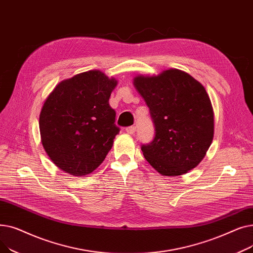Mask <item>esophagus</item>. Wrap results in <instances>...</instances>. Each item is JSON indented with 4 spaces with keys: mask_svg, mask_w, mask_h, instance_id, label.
<instances>
[{
    "mask_svg": "<svg viewBox=\"0 0 253 253\" xmlns=\"http://www.w3.org/2000/svg\"><path fill=\"white\" fill-rule=\"evenodd\" d=\"M136 131V127L135 126H130V127H127L126 128V132L128 134H134Z\"/></svg>",
    "mask_w": 253,
    "mask_h": 253,
    "instance_id": "obj_1",
    "label": "esophagus"
}]
</instances>
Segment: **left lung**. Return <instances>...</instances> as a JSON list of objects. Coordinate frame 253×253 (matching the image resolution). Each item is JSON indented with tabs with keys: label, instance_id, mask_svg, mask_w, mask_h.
Segmentation results:
<instances>
[{
	"label": "left lung",
	"instance_id": "1",
	"mask_svg": "<svg viewBox=\"0 0 253 253\" xmlns=\"http://www.w3.org/2000/svg\"><path fill=\"white\" fill-rule=\"evenodd\" d=\"M133 84L147 102L155 126L143 156L164 176L187 173L200 163L213 139L214 119L205 88L189 74L171 69Z\"/></svg>",
	"mask_w": 253,
	"mask_h": 253
}]
</instances>
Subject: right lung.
<instances>
[{
  "mask_svg": "<svg viewBox=\"0 0 253 253\" xmlns=\"http://www.w3.org/2000/svg\"><path fill=\"white\" fill-rule=\"evenodd\" d=\"M117 86L99 71L63 80L40 114L42 144L52 162L75 176L95 170L113 147L120 128L109 99Z\"/></svg>",
  "mask_w": 253,
  "mask_h": 253,
  "instance_id": "add662e5",
  "label": "right lung"
}]
</instances>
